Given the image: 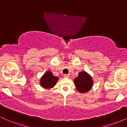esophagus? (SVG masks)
<instances>
[{"instance_id": "obj_1", "label": "esophagus", "mask_w": 127, "mask_h": 127, "mask_svg": "<svg viewBox=\"0 0 127 127\" xmlns=\"http://www.w3.org/2000/svg\"><path fill=\"white\" fill-rule=\"evenodd\" d=\"M64 78H69L70 76L68 75H64Z\"/></svg>"}]
</instances>
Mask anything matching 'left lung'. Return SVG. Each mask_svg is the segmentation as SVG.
<instances>
[{
    "label": "left lung",
    "mask_w": 127,
    "mask_h": 127,
    "mask_svg": "<svg viewBox=\"0 0 127 127\" xmlns=\"http://www.w3.org/2000/svg\"><path fill=\"white\" fill-rule=\"evenodd\" d=\"M77 91L80 93H88L94 84L92 76L85 71L79 72L78 76L73 79Z\"/></svg>",
    "instance_id": "obj_1"
}]
</instances>
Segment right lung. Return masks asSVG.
I'll list each match as a JSON object with an SVG mask.
<instances>
[{"label":"right lung","mask_w":127,"mask_h":127,"mask_svg":"<svg viewBox=\"0 0 127 127\" xmlns=\"http://www.w3.org/2000/svg\"><path fill=\"white\" fill-rule=\"evenodd\" d=\"M59 78L53 75L51 71L47 70L40 79V85L44 89L52 88L56 85Z\"/></svg>","instance_id":"right-lung-1"}]
</instances>
